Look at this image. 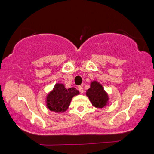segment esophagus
Masks as SVG:
<instances>
[{"instance_id":"1","label":"esophagus","mask_w":154,"mask_h":154,"mask_svg":"<svg viewBox=\"0 0 154 154\" xmlns=\"http://www.w3.org/2000/svg\"><path fill=\"white\" fill-rule=\"evenodd\" d=\"M78 90L79 91V92L81 93V94H83V93H84L83 87H82V86H78Z\"/></svg>"}]
</instances>
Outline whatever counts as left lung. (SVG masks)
Here are the masks:
<instances>
[{
  "label": "left lung",
  "mask_w": 154,
  "mask_h": 154,
  "mask_svg": "<svg viewBox=\"0 0 154 154\" xmlns=\"http://www.w3.org/2000/svg\"><path fill=\"white\" fill-rule=\"evenodd\" d=\"M86 96L91 103L96 107L103 108L107 105L108 96L102 85L98 82L94 81L91 84V87L86 91Z\"/></svg>",
  "instance_id": "left-lung-1"
}]
</instances>
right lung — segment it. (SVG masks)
<instances>
[{
    "label": "right lung",
    "mask_w": 154,
    "mask_h": 154,
    "mask_svg": "<svg viewBox=\"0 0 154 154\" xmlns=\"http://www.w3.org/2000/svg\"><path fill=\"white\" fill-rule=\"evenodd\" d=\"M79 94V91L74 87L67 89L63 84H56L47 97V107L51 111L63 112L68 109L73 96Z\"/></svg>",
    "instance_id": "right-lung-1"
}]
</instances>
